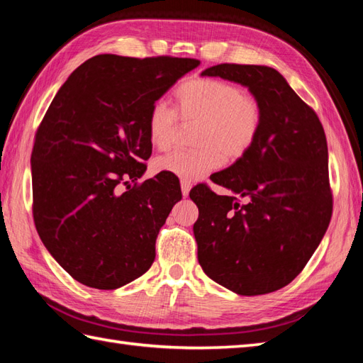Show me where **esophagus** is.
<instances>
[{
	"mask_svg": "<svg viewBox=\"0 0 363 363\" xmlns=\"http://www.w3.org/2000/svg\"><path fill=\"white\" fill-rule=\"evenodd\" d=\"M190 189H191V184L186 179L181 181V190H182V196H189L190 194Z\"/></svg>",
	"mask_w": 363,
	"mask_h": 363,
	"instance_id": "obj_1",
	"label": "esophagus"
}]
</instances>
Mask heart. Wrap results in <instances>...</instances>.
Masks as SVG:
<instances>
[{"instance_id":"b5f03b06","label":"heart","mask_w":363,"mask_h":363,"mask_svg":"<svg viewBox=\"0 0 363 363\" xmlns=\"http://www.w3.org/2000/svg\"><path fill=\"white\" fill-rule=\"evenodd\" d=\"M182 121L198 123L195 151H174L154 160L160 173L194 181L213 172L221 156L229 162L248 152L259 135L262 107L254 96L234 84L215 78H191L176 90ZM177 117L165 101L151 107L148 137L154 148L167 150L174 140Z\"/></svg>"}]
</instances>
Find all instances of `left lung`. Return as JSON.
I'll return each mask as SVG.
<instances>
[{"label":"left lung","instance_id":"1","mask_svg":"<svg viewBox=\"0 0 363 363\" xmlns=\"http://www.w3.org/2000/svg\"><path fill=\"white\" fill-rule=\"evenodd\" d=\"M201 76L248 87L262 107V125L252 148L211 176L233 195H217L204 184L190 191L199 211L198 262L237 295H265L295 279L329 226L325 129L272 67L220 64Z\"/></svg>","mask_w":363,"mask_h":363}]
</instances>
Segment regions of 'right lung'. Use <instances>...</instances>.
Masks as SVG:
<instances>
[{
	"mask_svg": "<svg viewBox=\"0 0 363 363\" xmlns=\"http://www.w3.org/2000/svg\"><path fill=\"white\" fill-rule=\"evenodd\" d=\"M199 65L184 57L99 54L68 76L37 129L33 213L45 248L73 279L115 290L146 273L181 201L177 177H142L152 151L151 107Z\"/></svg>",
	"mask_w": 363,
	"mask_h": 363,
	"instance_id": "1",
	"label": "right lung"
}]
</instances>
